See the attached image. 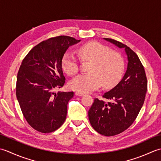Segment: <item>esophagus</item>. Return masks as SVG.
<instances>
[{"instance_id": "esophagus-1", "label": "esophagus", "mask_w": 161, "mask_h": 161, "mask_svg": "<svg viewBox=\"0 0 161 161\" xmlns=\"http://www.w3.org/2000/svg\"><path fill=\"white\" fill-rule=\"evenodd\" d=\"M75 94H76V96H78V97H82V96H83V95H84L83 93L79 92H76L75 93Z\"/></svg>"}]
</instances>
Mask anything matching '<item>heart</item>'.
<instances>
[{"mask_svg":"<svg viewBox=\"0 0 161 161\" xmlns=\"http://www.w3.org/2000/svg\"><path fill=\"white\" fill-rule=\"evenodd\" d=\"M82 59L91 61L88 69L90 73L80 74L72 80L69 86L72 90L82 93L89 92L99 88H112L119 83L124 69L122 55L98 42H91L79 48ZM62 67L66 73L73 76L79 70L77 58L69 52L62 59Z\"/></svg>","mask_w":161,"mask_h":161,"instance_id":"obj_1","label":"heart"}]
</instances>
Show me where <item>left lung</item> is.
I'll return each mask as SVG.
<instances>
[{"label":"left lung","mask_w":161,"mask_h":161,"mask_svg":"<svg viewBox=\"0 0 161 161\" xmlns=\"http://www.w3.org/2000/svg\"><path fill=\"white\" fill-rule=\"evenodd\" d=\"M119 48L125 49L128 67L119 83L103 95L110 101L95 98L88 111L93 129L101 135L113 136L126 130L136 119L145 101L147 79L142 62L133 50L110 38H104Z\"/></svg>","instance_id":"obj_1"}]
</instances>
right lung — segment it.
Instances as JSON below:
<instances>
[{"label":"right lung","instance_id":"1","mask_svg":"<svg viewBox=\"0 0 161 161\" xmlns=\"http://www.w3.org/2000/svg\"><path fill=\"white\" fill-rule=\"evenodd\" d=\"M80 40L61 35L40 42L23 60L16 78V94L21 112L39 132H53L66 119L67 103L74 92H58L65 78L62 59L69 46Z\"/></svg>","mask_w":161,"mask_h":161}]
</instances>
